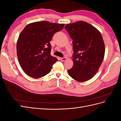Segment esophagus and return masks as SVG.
Wrapping results in <instances>:
<instances>
[{
    "label": "esophagus",
    "mask_w": 121,
    "mask_h": 121,
    "mask_svg": "<svg viewBox=\"0 0 121 121\" xmlns=\"http://www.w3.org/2000/svg\"><path fill=\"white\" fill-rule=\"evenodd\" d=\"M60 60L61 61H65V60H66V58L65 57H64V58H60Z\"/></svg>",
    "instance_id": "1"
}]
</instances>
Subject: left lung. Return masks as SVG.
Listing matches in <instances>:
<instances>
[{"label": "left lung", "instance_id": "left-lung-1", "mask_svg": "<svg viewBox=\"0 0 121 121\" xmlns=\"http://www.w3.org/2000/svg\"><path fill=\"white\" fill-rule=\"evenodd\" d=\"M73 40L74 63L68 73L76 81H88L96 74L104 60L105 46L100 32L92 25L79 21L65 25Z\"/></svg>", "mask_w": 121, "mask_h": 121}]
</instances>
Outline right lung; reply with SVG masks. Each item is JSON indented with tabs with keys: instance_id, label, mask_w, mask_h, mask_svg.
Listing matches in <instances>:
<instances>
[{
	"instance_id": "right-lung-1",
	"label": "right lung",
	"mask_w": 121,
	"mask_h": 121,
	"mask_svg": "<svg viewBox=\"0 0 121 121\" xmlns=\"http://www.w3.org/2000/svg\"><path fill=\"white\" fill-rule=\"evenodd\" d=\"M64 25L36 22L27 25L21 32L17 43V53L21 67L27 75L37 79L50 72L57 59L51 56L49 41Z\"/></svg>"
}]
</instances>
